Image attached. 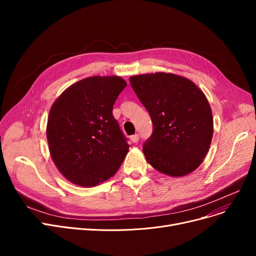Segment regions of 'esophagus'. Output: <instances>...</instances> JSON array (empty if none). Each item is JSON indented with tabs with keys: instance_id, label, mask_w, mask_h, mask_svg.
<instances>
[{
	"instance_id": "esophagus-1",
	"label": "esophagus",
	"mask_w": 256,
	"mask_h": 256,
	"mask_svg": "<svg viewBox=\"0 0 256 256\" xmlns=\"http://www.w3.org/2000/svg\"><path fill=\"white\" fill-rule=\"evenodd\" d=\"M139 139H140V137H139L138 134H136V135L130 136V140H132L134 143H137V142L139 141Z\"/></svg>"
}]
</instances>
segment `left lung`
I'll return each instance as SVG.
<instances>
[{"label": "left lung", "mask_w": 256, "mask_h": 256, "mask_svg": "<svg viewBox=\"0 0 256 256\" xmlns=\"http://www.w3.org/2000/svg\"><path fill=\"white\" fill-rule=\"evenodd\" d=\"M130 82L154 126L143 144L147 162L169 176L193 172L206 158L214 132L204 93L192 80L174 74L134 76Z\"/></svg>", "instance_id": "1"}]
</instances>
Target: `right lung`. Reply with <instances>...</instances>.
Listing matches in <instances>:
<instances>
[{
	"instance_id": "add662e5",
	"label": "right lung",
	"mask_w": 256,
	"mask_h": 256,
	"mask_svg": "<svg viewBox=\"0 0 256 256\" xmlns=\"http://www.w3.org/2000/svg\"><path fill=\"white\" fill-rule=\"evenodd\" d=\"M126 86L117 76H90L67 88L52 104L46 126L50 156L72 184L96 186L122 164L130 145L112 111Z\"/></svg>"
}]
</instances>
